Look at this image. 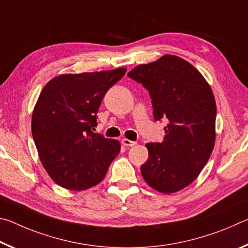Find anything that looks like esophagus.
Instances as JSON below:
<instances>
[{"mask_svg":"<svg viewBox=\"0 0 248 248\" xmlns=\"http://www.w3.org/2000/svg\"><path fill=\"white\" fill-rule=\"evenodd\" d=\"M121 143H123L124 146H128V148H130V146L136 145L137 142L131 141V140H128V139H125V138H124V139L121 140Z\"/></svg>","mask_w":248,"mask_h":248,"instance_id":"1","label":"esophagus"}]
</instances>
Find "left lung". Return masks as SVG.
<instances>
[{"instance_id":"obj_1","label":"left lung","mask_w":248,"mask_h":248,"mask_svg":"<svg viewBox=\"0 0 248 248\" xmlns=\"http://www.w3.org/2000/svg\"><path fill=\"white\" fill-rule=\"evenodd\" d=\"M152 99L155 120L167 119L164 141L146 143L149 157L141 174L149 186L163 194L187 187L207 164L216 142V99L194 65L165 54L128 73Z\"/></svg>"}]
</instances>
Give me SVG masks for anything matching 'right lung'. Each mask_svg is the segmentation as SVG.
<instances>
[{
	"label": "right lung",
	"instance_id": "add662e5",
	"mask_svg": "<svg viewBox=\"0 0 248 248\" xmlns=\"http://www.w3.org/2000/svg\"><path fill=\"white\" fill-rule=\"evenodd\" d=\"M125 68L62 74L41 91L31 117V133L41 164L59 186L84 190L102 182L120 152V142L94 133L105 94Z\"/></svg>",
	"mask_w": 248,
	"mask_h": 248
}]
</instances>
